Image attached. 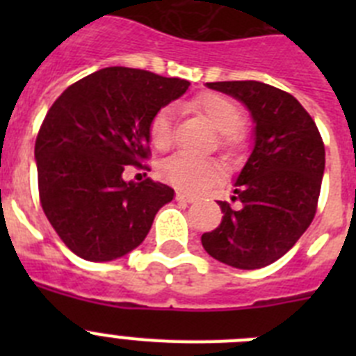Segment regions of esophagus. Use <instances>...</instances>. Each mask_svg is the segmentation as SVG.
Instances as JSON below:
<instances>
[{
    "mask_svg": "<svg viewBox=\"0 0 356 356\" xmlns=\"http://www.w3.org/2000/svg\"><path fill=\"white\" fill-rule=\"evenodd\" d=\"M176 200L181 201V203H193L196 197H194L193 194H187V193H184V191H178V193H176Z\"/></svg>",
    "mask_w": 356,
    "mask_h": 356,
    "instance_id": "obj_1",
    "label": "esophagus"
}]
</instances>
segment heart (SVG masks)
<instances>
[{"label":"heart","instance_id":"1","mask_svg":"<svg viewBox=\"0 0 356 356\" xmlns=\"http://www.w3.org/2000/svg\"><path fill=\"white\" fill-rule=\"evenodd\" d=\"M193 106L205 115L213 128L222 134L226 146L237 143L235 131L242 124V112L237 103L222 94H201L193 102ZM172 106H163L153 115L149 122V139L156 149H168L172 143ZM160 176L163 180L188 193H200L203 188L221 180L222 169L216 160L197 159L187 153H176L160 165Z\"/></svg>","mask_w":356,"mask_h":356}]
</instances>
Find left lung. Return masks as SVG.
I'll list each match as a JSON object with an SVG mask.
<instances>
[{
	"label": "left lung",
	"instance_id": "8db88e82",
	"mask_svg": "<svg viewBox=\"0 0 356 356\" xmlns=\"http://www.w3.org/2000/svg\"><path fill=\"white\" fill-rule=\"evenodd\" d=\"M244 103L254 122L250 159L232 201H219L222 221L201 235L207 253L237 269H260L284 257L316 216L325 172V144L314 119L285 90L262 81H213Z\"/></svg>",
	"mask_w": 356,
	"mask_h": 356
}]
</instances>
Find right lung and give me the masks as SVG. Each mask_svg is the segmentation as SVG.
<instances>
[{"label":"right lung","instance_id":"right-lung-1","mask_svg":"<svg viewBox=\"0 0 356 356\" xmlns=\"http://www.w3.org/2000/svg\"><path fill=\"white\" fill-rule=\"evenodd\" d=\"M191 81L130 67H105L58 96L35 140L40 205L80 259L110 262L146 238L156 212L175 197L168 185L127 181L147 169L149 122Z\"/></svg>","mask_w":356,"mask_h":356}]
</instances>
